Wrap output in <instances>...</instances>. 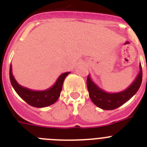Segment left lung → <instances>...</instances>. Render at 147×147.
Wrapping results in <instances>:
<instances>
[{"mask_svg": "<svg viewBox=\"0 0 147 147\" xmlns=\"http://www.w3.org/2000/svg\"><path fill=\"white\" fill-rule=\"evenodd\" d=\"M139 73L133 82L127 89L118 93H109L105 91L92 80L90 75L87 79L89 96L94 105L102 110H111L118 108L129 101L139 89L142 82V68L139 65Z\"/></svg>", "mask_w": 147, "mask_h": 147, "instance_id": "obj_1", "label": "left lung"}]
</instances>
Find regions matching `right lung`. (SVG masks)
I'll list each match as a JSON object with an SVG mask.
<instances>
[{
    "label": "right lung",
    "instance_id": "1",
    "mask_svg": "<svg viewBox=\"0 0 147 147\" xmlns=\"http://www.w3.org/2000/svg\"><path fill=\"white\" fill-rule=\"evenodd\" d=\"M12 67L10 65L9 78L13 88L19 96L27 104L34 107H45L55 103L60 96L63 82L71 72L63 73L58 77L54 85L44 90H33L19 85L12 74Z\"/></svg>",
    "mask_w": 147,
    "mask_h": 147
}]
</instances>
